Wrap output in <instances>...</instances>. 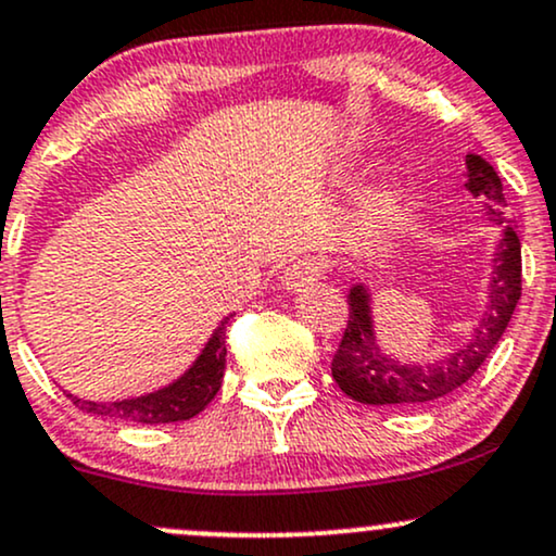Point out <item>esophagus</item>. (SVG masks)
<instances>
[{
    "label": "esophagus",
    "mask_w": 556,
    "mask_h": 556,
    "mask_svg": "<svg viewBox=\"0 0 556 556\" xmlns=\"http://www.w3.org/2000/svg\"><path fill=\"white\" fill-rule=\"evenodd\" d=\"M324 274H326V261L324 258L305 256V258L295 261V264H292L290 269H287L285 279H282V290L285 292H292V295H295V292H303L305 287H311L313 282H318V279L324 277Z\"/></svg>",
    "instance_id": "esophagus-1"
}]
</instances>
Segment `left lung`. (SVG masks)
<instances>
[{
    "instance_id": "obj_1",
    "label": "left lung",
    "mask_w": 556,
    "mask_h": 556,
    "mask_svg": "<svg viewBox=\"0 0 556 556\" xmlns=\"http://www.w3.org/2000/svg\"><path fill=\"white\" fill-rule=\"evenodd\" d=\"M464 176L466 191L479 199L492 223H505L507 204L497 170L477 152H469ZM490 264L492 277L486 285V303L471 333L456 350L445 352L432 363H401L393 354H388L378 344L370 287L363 282L352 285L346 292L350 320H346L342 344L331 359V376L337 386L359 404L376 406L425 404L464 386L490 357L520 300V240L510 225L503 227Z\"/></svg>"
}]
</instances>
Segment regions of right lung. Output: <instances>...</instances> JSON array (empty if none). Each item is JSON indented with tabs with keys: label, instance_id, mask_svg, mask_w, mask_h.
<instances>
[{
	"label": "right lung",
	"instance_id": "add662e5",
	"mask_svg": "<svg viewBox=\"0 0 556 556\" xmlns=\"http://www.w3.org/2000/svg\"><path fill=\"white\" fill-rule=\"evenodd\" d=\"M227 320H230L227 316L219 320L217 329L212 331V337L206 339V344L202 346V352H199L197 359L189 365V370H184L176 380L157 388V391L118 401H87L72 396V393H66V396L72 399V404H75L77 409L92 414V417L122 419V422L134 425H168L197 417V414L217 396L219 386H223L227 357Z\"/></svg>",
	"mask_w": 556,
	"mask_h": 556
}]
</instances>
